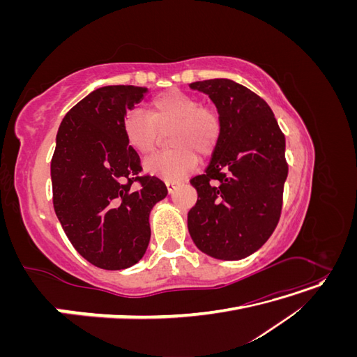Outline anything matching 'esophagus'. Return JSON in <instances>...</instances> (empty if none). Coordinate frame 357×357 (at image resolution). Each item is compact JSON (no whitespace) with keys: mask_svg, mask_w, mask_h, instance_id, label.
I'll list each match as a JSON object with an SVG mask.
<instances>
[{"mask_svg":"<svg viewBox=\"0 0 357 357\" xmlns=\"http://www.w3.org/2000/svg\"><path fill=\"white\" fill-rule=\"evenodd\" d=\"M177 185H178V181H176V180H168V181H167V188H168V192L171 193L172 190H174V189L177 188Z\"/></svg>","mask_w":357,"mask_h":357,"instance_id":"obj_1","label":"esophagus"}]
</instances>
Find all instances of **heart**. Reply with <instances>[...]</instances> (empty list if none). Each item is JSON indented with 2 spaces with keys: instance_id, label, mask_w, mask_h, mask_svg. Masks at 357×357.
<instances>
[{
  "instance_id": "1",
  "label": "heart",
  "mask_w": 357,
  "mask_h": 357,
  "mask_svg": "<svg viewBox=\"0 0 357 357\" xmlns=\"http://www.w3.org/2000/svg\"><path fill=\"white\" fill-rule=\"evenodd\" d=\"M168 132V152L155 153L144 160V169L165 180H176L197 165V156H208L220 135L219 116L202 107L195 96L180 91L156 95L149 102L147 114L128 112L123 117V134L128 144L139 155L156 147L159 131Z\"/></svg>"
}]
</instances>
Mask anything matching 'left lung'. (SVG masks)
Returning a JSON list of instances; mask_svg holds the SVG:
<instances>
[{"label": "left lung", "instance_id": "obj_1", "mask_svg": "<svg viewBox=\"0 0 357 357\" xmlns=\"http://www.w3.org/2000/svg\"><path fill=\"white\" fill-rule=\"evenodd\" d=\"M189 86L210 96L220 121L207 169L190 180L198 201L188 214L189 234L202 253L238 261L259 250L280 220L286 139L269 105L245 86L229 79Z\"/></svg>", "mask_w": 357, "mask_h": 357}]
</instances>
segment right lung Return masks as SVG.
Wrapping results in <instances>:
<instances>
[{"label":"right lung","instance_id":"1","mask_svg":"<svg viewBox=\"0 0 357 357\" xmlns=\"http://www.w3.org/2000/svg\"><path fill=\"white\" fill-rule=\"evenodd\" d=\"M146 92L117 84L84 96L62 119L50 164L53 207L63 232L86 261L110 271L144 256L150 211L168 193L158 177L138 176L139 156L123 134L126 112Z\"/></svg>","mask_w":357,"mask_h":357}]
</instances>
